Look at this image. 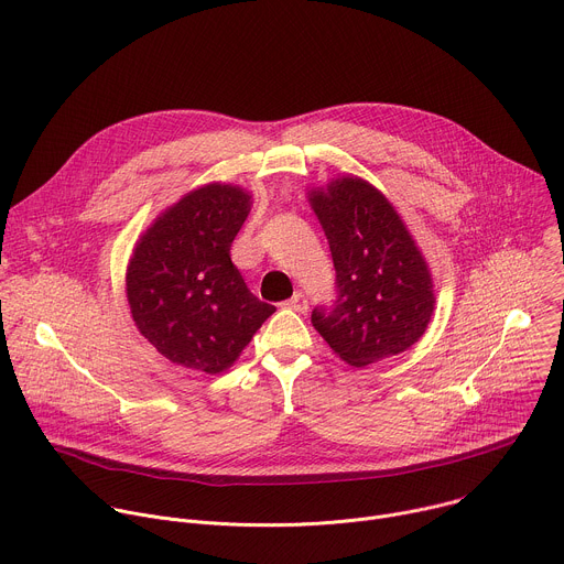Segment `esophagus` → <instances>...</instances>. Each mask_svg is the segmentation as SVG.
I'll return each mask as SVG.
<instances>
[{
	"instance_id": "34e87169",
	"label": "esophagus",
	"mask_w": 564,
	"mask_h": 564,
	"mask_svg": "<svg viewBox=\"0 0 564 564\" xmlns=\"http://www.w3.org/2000/svg\"><path fill=\"white\" fill-rule=\"evenodd\" d=\"M288 307L294 312H305L307 310V296L303 292H294L292 299L288 301Z\"/></svg>"
}]
</instances>
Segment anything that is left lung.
I'll return each mask as SVG.
<instances>
[{
  "label": "left lung",
  "mask_w": 564,
  "mask_h": 564,
  "mask_svg": "<svg viewBox=\"0 0 564 564\" xmlns=\"http://www.w3.org/2000/svg\"><path fill=\"white\" fill-rule=\"evenodd\" d=\"M307 198L337 272V299L312 310V326L355 368L409 350L429 328L435 294L404 220L357 176L335 178Z\"/></svg>",
  "instance_id": "8db88e82"
}]
</instances>
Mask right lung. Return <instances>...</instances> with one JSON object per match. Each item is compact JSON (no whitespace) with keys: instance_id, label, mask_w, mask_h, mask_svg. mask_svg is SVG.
I'll return each mask as SVG.
<instances>
[{"instance_id":"obj_1","label":"right lung","mask_w":564,"mask_h":564,"mask_svg":"<svg viewBox=\"0 0 564 564\" xmlns=\"http://www.w3.org/2000/svg\"><path fill=\"white\" fill-rule=\"evenodd\" d=\"M252 209L236 185L189 192L140 236L127 299L140 335L172 364L218 375L276 310L259 301L231 263V240Z\"/></svg>"}]
</instances>
